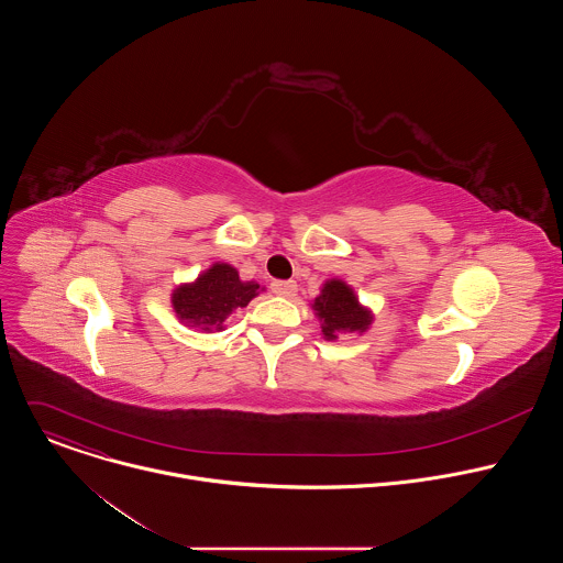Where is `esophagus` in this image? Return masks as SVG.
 I'll use <instances>...</instances> for the list:
<instances>
[{"label":"esophagus","instance_id":"obj_1","mask_svg":"<svg viewBox=\"0 0 563 563\" xmlns=\"http://www.w3.org/2000/svg\"><path fill=\"white\" fill-rule=\"evenodd\" d=\"M272 291H274L276 296L291 298V296H296L298 285H296L294 280H274V283H272Z\"/></svg>","mask_w":563,"mask_h":563}]
</instances>
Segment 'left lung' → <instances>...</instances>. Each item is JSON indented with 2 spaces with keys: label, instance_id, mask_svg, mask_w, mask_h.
<instances>
[{
  "label": "left lung",
  "instance_id": "left-lung-1",
  "mask_svg": "<svg viewBox=\"0 0 563 563\" xmlns=\"http://www.w3.org/2000/svg\"><path fill=\"white\" fill-rule=\"evenodd\" d=\"M311 307L328 341L339 339L341 332H365L372 325L369 309L358 302L352 287L343 280H328Z\"/></svg>",
  "mask_w": 563,
  "mask_h": 563
}]
</instances>
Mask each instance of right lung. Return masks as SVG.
I'll list each match as a JSON object with an SVG mask.
<instances>
[{
  "instance_id": "add662e5",
  "label": "right lung",
  "mask_w": 563,
  "mask_h": 563,
  "mask_svg": "<svg viewBox=\"0 0 563 563\" xmlns=\"http://www.w3.org/2000/svg\"><path fill=\"white\" fill-rule=\"evenodd\" d=\"M258 283H243L227 263H216L198 276V280L180 285L174 296V309L183 323L205 332H220L229 313L247 307L258 294Z\"/></svg>"
}]
</instances>
